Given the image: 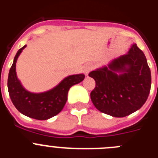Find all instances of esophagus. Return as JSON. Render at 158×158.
<instances>
[{"label": "esophagus", "instance_id": "obj_1", "mask_svg": "<svg viewBox=\"0 0 158 158\" xmlns=\"http://www.w3.org/2000/svg\"><path fill=\"white\" fill-rule=\"evenodd\" d=\"M93 69V65L91 64H86L85 66H84V72H85V74L86 76H88L89 73Z\"/></svg>", "mask_w": 158, "mask_h": 158}]
</instances>
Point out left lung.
<instances>
[{"label": "left lung", "mask_w": 158, "mask_h": 158, "mask_svg": "<svg viewBox=\"0 0 158 158\" xmlns=\"http://www.w3.org/2000/svg\"><path fill=\"white\" fill-rule=\"evenodd\" d=\"M96 81L90 93L95 107L113 117H125L140 109L151 87V73L144 53L132 44L127 54L89 73Z\"/></svg>", "instance_id": "obj_1"}]
</instances>
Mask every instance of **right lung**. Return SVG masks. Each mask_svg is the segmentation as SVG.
Wrapping results in <instances>:
<instances>
[{
  "label": "right lung",
  "mask_w": 158,
  "mask_h": 158,
  "mask_svg": "<svg viewBox=\"0 0 158 158\" xmlns=\"http://www.w3.org/2000/svg\"><path fill=\"white\" fill-rule=\"evenodd\" d=\"M26 47L20 48L14 58L8 77V89L12 104L16 109L30 118L46 120L58 115L67 101V95L70 87L85 79V74L70 75L64 78L58 85L49 91L34 93L23 88L16 76V64L19 54Z\"/></svg>",
  "instance_id": "right-lung-1"
}]
</instances>
